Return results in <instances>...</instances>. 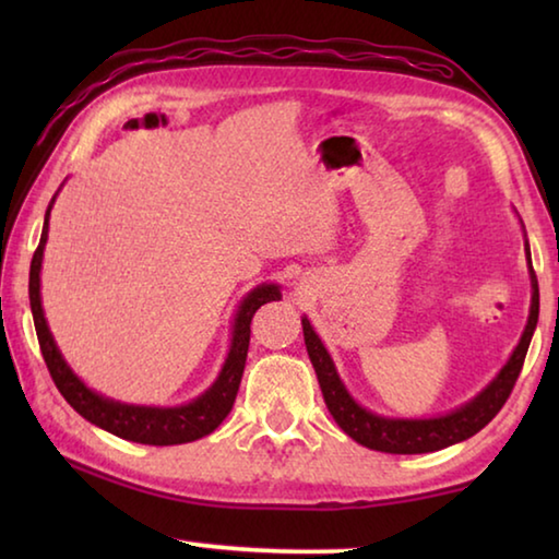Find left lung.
I'll use <instances>...</instances> for the list:
<instances>
[{
    "instance_id": "1",
    "label": "left lung",
    "mask_w": 559,
    "mask_h": 559,
    "mask_svg": "<svg viewBox=\"0 0 559 559\" xmlns=\"http://www.w3.org/2000/svg\"><path fill=\"white\" fill-rule=\"evenodd\" d=\"M530 276H533V306H530L525 333L520 337V345L515 347L513 357L508 359V365L500 370L496 380L490 382L488 390L480 392L471 404L461 406L459 412L439 416V419H384V416L365 412L362 406L355 404L353 396L347 394L335 372L328 349L320 343L316 330L310 328L308 318H302V335H306L310 362L316 367L320 390H323L325 404L330 414H333V419L337 421V427L343 429L347 437H353L357 443H362V447L384 453H429L447 449L451 443H459L473 437V433H478L500 409H503V404L508 402V396L518 382V374L523 370L530 340H533V330L537 325V313H540V290H537L535 271H530Z\"/></svg>"
}]
</instances>
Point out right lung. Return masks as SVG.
Here are the masks:
<instances>
[{"instance_id": "right-lung-1", "label": "right lung", "mask_w": 559, "mask_h": 559, "mask_svg": "<svg viewBox=\"0 0 559 559\" xmlns=\"http://www.w3.org/2000/svg\"><path fill=\"white\" fill-rule=\"evenodd\" d=\"M49 210H46V222L41 231V241L36 246L32 271H29V300H32V316L36 337H39V347L44 355V362L49 367V374L53 384L59 386L63 400L69 402L83 419H88L96 427L116 433L120 439L135 441V443H150V447H173V443H187L197 441L212 433L219 424L226 419V414L231 412L236 392H239L246 353H249V340H251V320L257 316V310L263 302L278 300L281 290L276 286H261L243 300L234 320V340L229 357H226L224 370L219 380L200 400L177 406V409H153V406H128L118 404L103 396L93 394L79 377H75L69 365L63 362L59 349H56L53 337L49 333V325L44 320L41 310V296H39V271H41V257H44V243L46 231H49Z\"/></svg>"}]
</instances>
